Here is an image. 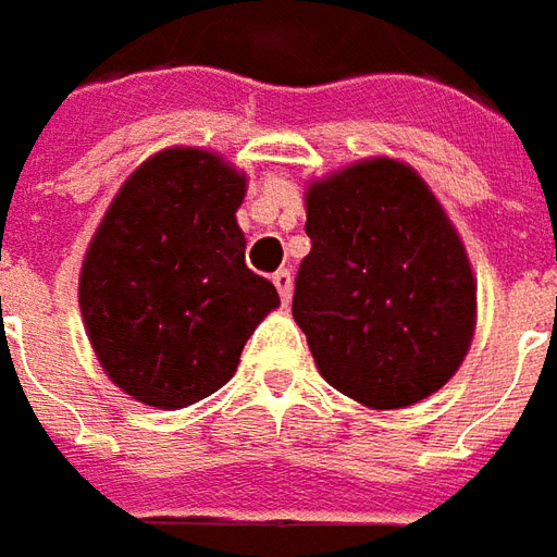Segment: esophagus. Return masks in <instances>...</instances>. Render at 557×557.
Instances as JSON below:
<instances>
[{"label":"esophagus","instance_id":"1","mask_svg":"<svg viewBox=\"0 0 557 557\" xmlns=\"http://www.w3.org/2000/svg\"><path fill=\"white\" fill-rule=\"evenodd\" d=\"M272 285L278 287L282 302H290V294H294V275H290V270L275 272V275H272Z\"/></svg>","mask_w":557,"mask_h":557}]
</instances>
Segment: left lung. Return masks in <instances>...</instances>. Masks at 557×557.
Segmentation results:
<instances>
[{
    "instance_id": "8db88e82",
    "label": "left lung",
    "mask_w": 557,
    "mask_h": 557,
    "mask_svg": "<svg viewBox=\"0 0 557 557\" xmlns=\"http://www.w3.org/2000/svg\"><path fill=\"white\" fill-rule=\"evenodd\" d=\"M306 233L290 312L318 373L370 409L443 388L473 343L476 278L416 169L373 157L312 182Z\"/></svg>"
}]
</instances>
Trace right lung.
I'll use <instances>...</instances> for the list:
<instances>
[{
  "mask_svg": "<svg viewBox=\"0 0 557 557\" xmlns=\"http://www.w3.org/2000/svg\"><path fill=\"white\" fill-rule=\"evenodd\" d=\"M245 172L202 148L148 157L90 239L78 302L102 370L133 400L184 409L227 385L278 290L245 267Z\"/></svg>",
  "mask_w": 557,
  "mask_h": 557,
  "instance_id": "add662e5",
  "label": "right lung"
}]
</instances>
